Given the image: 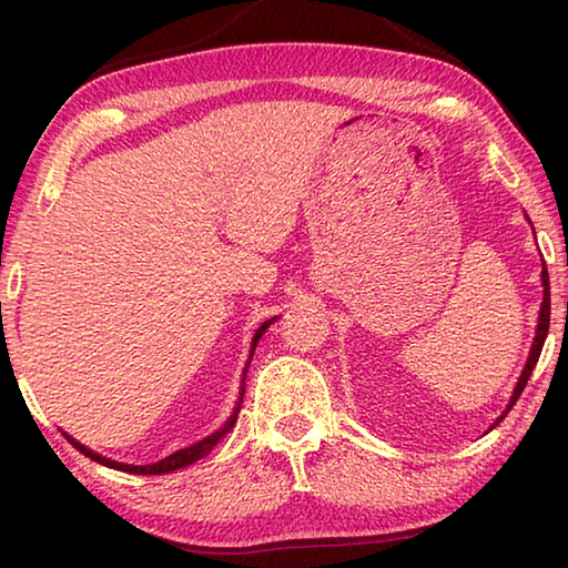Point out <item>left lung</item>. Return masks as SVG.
Masks as SVG:
<instances>
[{
  "label": "left lung",
  "mask_w": 568,
  "mask_h": 568,
  "mask_svg": "<svg viewBox=\"0 0 568 568\" xmlns=\"http://www.w3.org/2000/svg\"><path fill=\"white\" fill-rule=\"evenodd\" d=\"M267 328V325H263L261 331L255 333V341H253V351H255V345H257V338H261L263 335V331ZM250 365V363H247ZM62 436L70 440V444L80 450V454H84V456H90L92 460H98V464H102V466H110V468H118V470H128V474H142V476H158V474H168V470H175V468H182V466H187V464H195L197 458H203L210 448H213L215 444H217V436L215 438H207V440H203V444H197V446H192V448H185V450H178V454H172V456H168L165 460H160V464H152V466H124V464H118V460H110V458H104V456H100V454H94V450H90L88 446H82V444H77V440L72 438V436H67L64 430H62Z\"/></svg>",
  "instance_id": "1"
}]
</instances>
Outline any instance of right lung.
Wrapping results in <instances>:
<instances>
[{"label": "right lung", "mask_w": 568, "mask_h": 568, "mask_svg": "<svg viewBox=\"0 0 568 568\" xmlns=\"http://www.w3.org/2000/svg\"><path fill=\"white\" fill-rule=\"evenodd\" d=\"M541 283H544V303H541V313H538V328H536L534 348H531V355H528L526 368H524V373H521V378H518V386H516V390H514V398H511V403H508L506 413L511 410V406L518 400V396H521V390L526 388V381L531 378L534 365H536L538 355H541V348H544L546 333H549V315H551V303H549V273H541ZM501 418H504V416H501Z\"/></svg>", "instance_id": "add662e5"}]
</instances>
